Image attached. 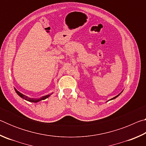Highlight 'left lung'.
I'll return each mask as SVG.
<instances>
[{"label": "left lung", "mask_w": 146, "mask_h": 146, "mask_svg": "<svg viewBox=\"0 0 146 146\" xmlns=\"http://www.w3.org/2000/svg\"><path fill=\"white\" fill-rule=\"evenodd\" d=\"M122 92H121V93H122ZM121 93H120V94H119V95H117V96H116V97H113V98H111V100H113V99H115V98H117V97H118V96H119V95H120V94H121Z\"/></svg>", "instance_id": "obj_1"}]
</instances>
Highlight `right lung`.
<instances>
[{
    "label": "right lung",
    "instance_id": "right-lung-1",
    "mask_svg": "<svg viewBox=\"0 0 146 146\" xmlns=\"http://www.w3.org/2000/svg\"><path fill=\"white\" fill-rule=\"evenodd\" d=\"M15 90L16 93H17V95H19L20 97H21V98H24V99L26 100L27 101H29V102H39V101L44 100V99H46V98H48V97H49V96H50V95H51H51H48L44 96V97H40V98H31L28 97H27V96L23 95V94H22L21 93H20L19 91H17L15 88Z\"/></svg>",
    "mask_w": 146,
    "mask_h": 146
}]
</instances>
